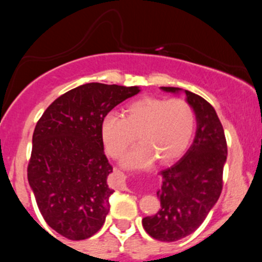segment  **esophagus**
Masks as SVG:
<instances>
[{"instance_id":"1","label":"esophagus","mask_w":262,"mask_h":262,"mask_svg":"<svg viewBox=\"0 0 262 262\" xmlns=\"http://www.w3.org/2000/svg\"><path fill=\"white\" fill-rule=\"evenodd\" d=\"M122 177H123V179H124V180H123V181H125V176H123V175H122ZM123 189H127V187H125L124 185H123Z\"/></svg>"}]
</instances>
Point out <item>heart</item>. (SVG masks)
I'll list each match as a JSON object with an SVG mask.
<instances>
[{
	"mask_svg": "<svg viewBox=\"0 0 262 262\" xmlns=\"http://www.w3.org/2000/svg\"><path fill=\"white\" fill-rule=\"evenodd\" d=\"M194 130V112L180 98L144 97L129 103L123 118L108 113L101 122V138L107 154L119 158L135 140L139 145L123 156L127 169H145L155 159L165 165L181 156Z\"/></svg>",
	"mask_w": 262,
	"mask_h": 262,
	"instance_id": "b5f03b06",
	"label": "heart"
}]
</instances>
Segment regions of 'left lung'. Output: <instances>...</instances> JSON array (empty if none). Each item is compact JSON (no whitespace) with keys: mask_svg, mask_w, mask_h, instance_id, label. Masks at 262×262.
<instances>
[{"mask_svg":"<svg viewBox=\"0 0 262 262\" xmlns=\"http://www.w3.org/2000/svg\"><path fill=\"white\" fill-rule=\"evenodd\" d=\"M161 90L185 93L197 123L193 143L186 154L160 172L162 183L156 194L161 208L141 221L150 236L170 243L193 233L217 203L223 187L222 177L228 150L223 125L208 102L179 87Z\"/></svg>","mask_w":262,"mask_h":262,"instance_id":"1","label":"left lung"}]
</instances>
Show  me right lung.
I'll return each instance as SVG.
<instances>
[{"label":"right lung","mask_w":262,"mask_h":262,"mask_svg":"<svg viewBox=\"0 0 262 262\" xmlns=\"http://www.w3.org/2000/svg\"><path fill=\"white\" fill-rule=\"evenodd\" d=\"M139 92L138 86L85 83L56 98L35 125L28 182L44 221L66 239H87L106 221L114 191L101 122Z\"/></svg>","instance_id":"right-lung-1"}]
</instances>
